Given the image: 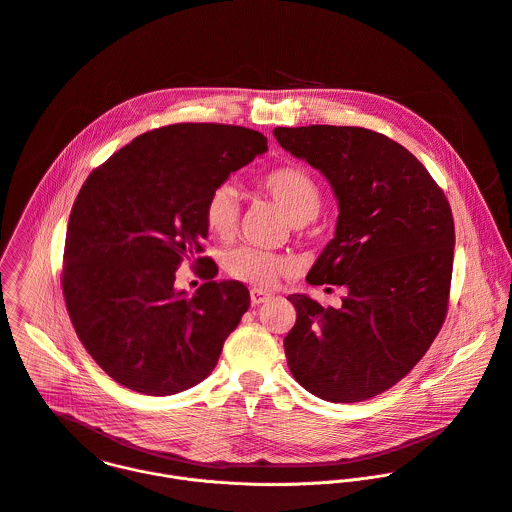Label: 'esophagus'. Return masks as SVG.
<instances>
[{"mask_svg": "<svg viewBox=\"0 0 512 512\" xmlns=\"http://www.w3.org/2000/svg\"><path fill=\"white\" fill-rule=\"evenodd\" d=\"M269 293L267 291H263V289H251V303L253 305H261V303H265V301H269Z\"/></svg>", "mask_w": 512, "mask_h": 512, "instance_id": "esophagus-1", "label": "esophagus"}]
</instances>
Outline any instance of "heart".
I'll use <instances>...</instances> for the list:
<instances>
[{
	"label": "heart",
	"instance_id": "b5f03b06",
	"mask_svg": "<svg viewBox=\"0 0 512 512\" xmlns=\"http://www.w3.org/2000/svg\"><path fill=\"white\" fill-rule=\"evenodd\" d=\"M259 189L269 195L295 225H303L317 217L323 205V193L311 173L299 164H279L257 179ZM203 219L219 239H229L239 221L237 191L223 183L215 187L203 207ZM295 267L293 259L281 253L263 251L257 247H237L225 255V271L239 281L255 287H271L277 279Z\"/></svg>",
	"mask_w": 512,
	"mask_h": 512
}]
</instances>
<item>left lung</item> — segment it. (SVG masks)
<instances>
[{
	"mask_svg": "<svg viewBox=\"0 0 512 512\" xmlns=\"http://www.w3.org/2000/svg\"><path fill=\"white\" fill-rule=\"evenodd\" d=\"M277 142L331 183L335 237L311 285H344L342 307L289 295L283 339L293 378L313 396L352 404L396 386L432 346L450 297L454 221L424 164L392 138L360 128L277 126Z\"/></svg>",
	"mask_w": 512,
	"mask_h": 512,
	"instance_id": "left-lung-1",
	"label": "left lung"
}]
</instances>
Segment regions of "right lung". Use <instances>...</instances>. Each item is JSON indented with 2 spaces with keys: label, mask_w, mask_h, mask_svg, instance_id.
<instances>
[{
  "label": "right lung",
  "mask_w": 512,
  "mask_h": 512,
  "mask_svg": "<svg viewBox=\"0 0 512 512\" xmlns=\"http://www.w3.org/2000/svg\"><path fill=\"white\" fill-rule=\"evenodd\" d=\"M267 150L251 128L183 122L136 136L82 185L66 231L62 289L76 335L120 386L170 396L203 382L249 309L203 253L209 193ZM189 260L206 283L174 289Z\"/></svg>",
  "instance_id": "add662e5"
}]
</instances>
